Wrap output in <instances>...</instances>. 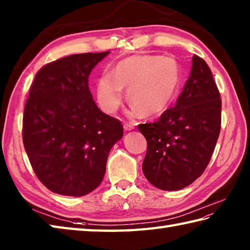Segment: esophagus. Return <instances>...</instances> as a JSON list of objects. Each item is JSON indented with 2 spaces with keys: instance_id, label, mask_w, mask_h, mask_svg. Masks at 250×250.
<instances>
[{
  "instance_id": "34e87169",
  "label": "esophagus",
  "mask_w": 250,
  "mask_h": 250,
  "mask_svg": "<svg viewBox=\"0 0 250 250\" xmlns=\"http://www.w3.org/2000/svg\"><path fill=\"white\" fill-rule=\"evenodd\" d=\"M124 129L125 131H131L134 129V125L132 124H129V122H124Z\"/></svg>"
}]
</instances>
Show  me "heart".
Here are the masks:
<instances>
[{
  "label": "heart",
  "instance_id": "1",
  "mask_svg": "<svg viewBox=\"0 0 250 250\" xmlns=\"http://www.w3.org/2000/svg\"><path fill=\"white\" fill-rule=\"evenodd\" d=\"M180 85V70L172 58L145 54L118 62L111 73L97 81L96 98L99 107L113 113L120 107L126 88L132 110L144 116L164 111L175 98Z\"/></svg>",
  "mask_w": 250,
  "mask_h": 250
}]
</instances>
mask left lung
Returning a JSON list of instances; mask_svg holds the SVG:
<instances>
[{
	"label": "left lung",
	"mask_w": 250,
	"mask_h": 250,
	"mask_svg": "<svg viewBox=\"0 0 250 250\" xmlns=\"http://www.w3.org/2000/svg\"><path fill=\"white\" fill-rule=\"evenodd\" d=\"M221 97L206 61L192 57L176 105L152 124L139 125L147 142L142 169L156 188L174 191L192 184L210 162L221 130Z\"/></svg>",
	"instance_id": "1"
}]
</instances>
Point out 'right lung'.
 I'll return each mask as SVG.
<instances>
[{
  "label": "right lung",
  "mask_w": 250,
  "mask_h": 250,
  "mask_svg": "<svg viewBox=\"0 0 250 250\" xmlns=\"http://www.w3.org/2000/svg\"><path fill=\"white\" fill-rule=\"evenodd\" d=\"M109 52L72 54L35 76L22 142L35 174L52 192L82 197L96 189L111 147L124 137L121 122L101 111L88 87L90 72Z\"/></svg>",
  "instance_id": "add662e5"
}]
</instances>
